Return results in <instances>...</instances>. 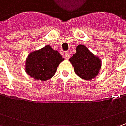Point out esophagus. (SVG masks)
<instances>
[{
	"label": "esophagus",
	"mask_w": 126,
	"mask_h": 126,
	"mask_svg": "<svg viewBox=\"0 0 126 126\" xmlns=\"http://www.w3.org/2000/svg\"><path fill=\"white\" fill-rule=\"evenodd\" d=\"M70 52H66L65 53H64V57H65L66 59H69V57H70Z\"/></svg>",
	"instance_id": "esophagus-1"
}]
</instances>
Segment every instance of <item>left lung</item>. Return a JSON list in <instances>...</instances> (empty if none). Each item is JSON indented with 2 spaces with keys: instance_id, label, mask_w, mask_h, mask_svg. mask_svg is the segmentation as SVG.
Instances as JSON below:
<instances>
[{
  "instance_id": "1",
  "label": "left lung",
  "mask_w": 126,
  "mask_h": 126,
  "mask_svg": "<svg viewBox=\"0 0 126 126\" xmlns=\"http://www.w3.org/2000/svg\"><path fill=\"white\" fill-rule=\"evenodd\" d=\"M76 52L69 59L75 73L85 80H91L99 74L101 60L83 45L76 48Z\"/></svg>"
}]
</instances>
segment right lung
I'll return each mask as SVG.
<instances>
[{
	"label": "right lung",
	"mask_w": 126,
	"mask_h": 126,
	"mask_svg": "<svg viewBox=\"0 0 126 126\" xmlns=\"http://www.w3.org/2000/svg\"><path fill=\"white\" fill-rule=\"evenodd\" d=\"M64 60L62 56L50 46L31 52L26 60V72L34 79L48 80L55 74L57 66Z\"/></svg>",
	"instance_id": "add662e5"
}]
</instances>
